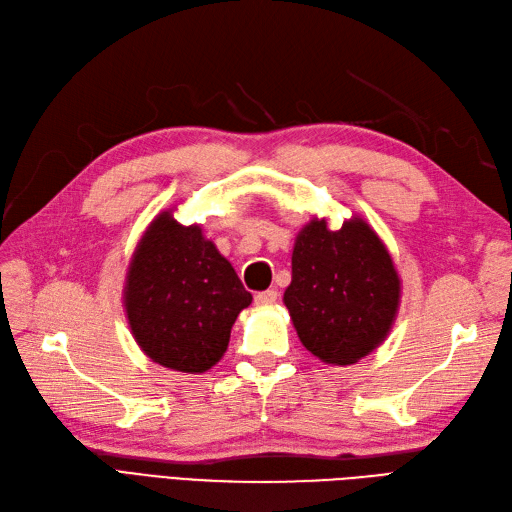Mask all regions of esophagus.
<instances>
[{"mask_svg": "<svg viewBox=\"0 0 512 512\" xmlns=\"http://www.w3.org/2000/svg\"><path fill=\"white\" fill-rule=\"evenodd\" d=\"M276 300H278V293H276L274 289L261 291V293L255 295V304H257V306H272Z\"/></svg>", "mask_w": 512, "mask_h": 512, "instance_id": "34e87169", "label": "esophagus"}]
</instances>
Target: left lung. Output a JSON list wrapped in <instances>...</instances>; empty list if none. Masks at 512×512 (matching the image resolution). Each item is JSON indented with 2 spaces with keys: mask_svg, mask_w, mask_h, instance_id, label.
Here are the masks:
<instances>
[{
  "mask_svg": "<svg viewBox=\"0 0 512 512\" xmlns=\"http://www.w3.org/2000/svg\"><path fill=\"white\" fill-rule=\"evenodd\" d=\"M402 280L385 242L361 219L340 229L312 217L295 236L285 306L306 349L332 366H351L389 336Z\"/></svg>",
  "mask_w": 512,
  "mask_h": 512,
  "instance_id": "left-lung-1",
  "label": "left lung"
}]
</instances>
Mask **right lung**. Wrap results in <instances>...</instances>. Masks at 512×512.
I'll return each instance as SVG.
<instances>
[{
	"label": "right lung",
	"mask_w": 512,
	"mask_h": 512,
	"mask_svg": "<svg viewBox=\"0 0 512 512\" xmlns=\"http://www.w3.org/2000/svg\"><path fill=\"white\" fill-rule=\"evenodd\" d=\"M253 295L200 225L159 212L131 255L123 306L131 336L155 364L202 374L223 357Z\"/></svg>",
	"instance_id": "add662e5"
}]
</instances>
